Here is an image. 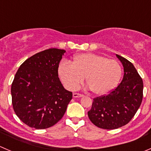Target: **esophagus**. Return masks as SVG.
I'll return each mask as SVG.
<instances>
[{
    "instance_id": "obj_1",
    "label": "esophagus",
    "mask_w": 151,
    "mask_h": 151,
    "mask_svg": "<svg viewBox=\"0 0 151 151\" xmlns=\"http://www.w3.org/2000/svg\"><path fill=\"white\" fill-rule=\"evenodd\" d=\"M73 97H74V98H81V97H83V94L74 93H73Z\"/></svg>"
}]
</instances>
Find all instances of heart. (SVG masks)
<instances>
[{
    "label": "heart",
    "mask_w": 151,
    "mask_h": 151,
    "mask_svg": "<svg viewBox=\"0 0 151 151\" xmlns=\"http://www.w3.org/2000/svg\"><path fill=\"white\" fill-rule=\"evenodd\" d=\"M58 75L68 90H75L85 80L91 91L103 96L113 91L121 80L122 68L115 60L93 53L75 56L73 63L63 61L58 66Z\"/></svg>",
    "instance_id": "b5f03b06"
}]
</instances>
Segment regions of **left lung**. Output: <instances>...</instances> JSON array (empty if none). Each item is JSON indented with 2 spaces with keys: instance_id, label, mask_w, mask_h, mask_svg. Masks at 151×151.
Instances as JSON below:
<instances>
[{
  "instance_id": "1",
  "label": "left lung",
  "mask_w": 151,
  "mask_h": 151,
  "mask_svg": "<svg viewBox=\"0 0 151 151\" xmlns=\"http://www.w3.org/2000/svg\"><path fill=\"white\" fill-rule=\"evenodd\" d=\"M123 66V80L109 94L93 99L88 112L91 121L97 127L115 129L132 119L140 106L143 96V83L134 65L116 55Z\"/></svg>"
}]
</instances>
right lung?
<instances>
[{
	"mask_svg": "<svg viewBox=\"0 0 151 151\" xmlns=\"http://www.w3.org/2000/svg\"><path fill=\"white\" fill-rule=\"evenodd\" d=\"M66 50L52 48L27 59L17 71L11 93L14 110L25 124L36 129L54 126L63 118L72 93L58 77Z\"/></svg>",
	"mask_w": 151,
	"mask_h": 151,
	"instance_id": "1",
	"label": "right lung"
}]
</instances>
